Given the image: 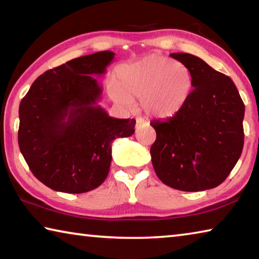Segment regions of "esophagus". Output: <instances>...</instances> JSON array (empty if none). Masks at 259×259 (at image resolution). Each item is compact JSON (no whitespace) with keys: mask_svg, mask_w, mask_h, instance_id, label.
Segmentation results:
<instances>
[{"mask_svg":"<svg viewBox=\"0 0 259 259\" xmlns=\"http://www.w3.org/2000/svg\"><path fill=\"white\" fill-rule=\"evenodd\" d=\"M144 124H148V122L145 120V119H143V117H137V119H136V128H140V125H144Z\"/></svg>","mask_w":259,"mask_h":259,"instance_id":"1","label":"esophagus"}]
</instances>
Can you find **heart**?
I'll return each instance as SVG.
<instances>
[{"mask_svg":"<svg viewBox=\"0 0 259 259\" xmlns=\"http://www.w3.org/2000/svg\"><path fill=\"white\" fill-rule=\"evenodd\" d=\"M119 82L109 87L112 99L131 106L140 98V106L150 116L166 119L186 106L193 91L190 69L177 60L161 55H148L117 71Z\"/></svg>","mask_w":259,"mask_h":259,"instance_id":"heart-1","label":"heart"}]
</instances>
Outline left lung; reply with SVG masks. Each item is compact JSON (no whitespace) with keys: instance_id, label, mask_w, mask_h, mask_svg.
I'll list each match as a JSON object with an SVG mask.
<instances>
[{"instance_id":"1","label":"left lung","mask_w":259,"mask_h":259,"mask_svg":"<svg viewBox=\"0 0 259 259\" xmlns=\"http://www.w3.org/2000/svg\"><path fill=\"white\" fill-rule=\"evenodd\" d=\"M170 56L190 69L194 89L176 115L151 122L153 168L176 190H210L225 181L242 153L244 104L233 81L199 57Z\"/></svg>"}]
</instances>
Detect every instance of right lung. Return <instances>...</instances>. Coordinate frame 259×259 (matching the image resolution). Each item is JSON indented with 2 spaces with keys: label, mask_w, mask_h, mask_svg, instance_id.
I'll return each instance as SVG.
<instances>
[{
  "label": "right lung",
  "mask_w": 259,
  "mask_h": 259,
  "mask_svg": "<svg viewBox=\"0 0 259 259\" xmlns=\"http://www.w3.org/2000/svg\"><path fill=\"white\" fill-rule=\"evenodd\" d=\"M114 52L82 56L38 76L19 105L18 144L30 171L51 190L85 193L102 185L114 139L130 137L135 119H115L98 105Z\"/></svg>",
  "instance_id": "add662e5"
}]
</instances>
